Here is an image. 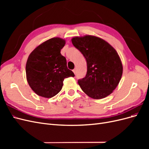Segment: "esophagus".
<instances>
[{"instance_id": "1", "label": "esophagus", "mask_w": 149, "mask_h": 149, "mask_svg": "<svg viewBox=\"0 0 149 149\" xmlns=\"http://www.w3.org/2000/svg\"><path fill=\"white\" fill-rule=\"evenodd\" d=\"M73 73H74V74H76V68H74V69L73 70Z\"/></svg>"}]
</instances>
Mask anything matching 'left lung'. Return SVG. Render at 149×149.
I'll return each mask as SVG.
<instances>
[{
	"label": "left lung",
	"mask_w": 149,
	"mask_h": 149,
	"mask_svg": "<svg viewBox=\"0 0 149 149\" xmlns=\"http://www.w3.org/2000/svg\"><path fill=\"white\" fill-rule=\"evenodd\" d=\"M71 42L87 63L86 75L78 81L83 92L95 100L109 96L118 86L123 71L116 49L104 40L93 35L75 37Z\"/></svg>",
	"instance_id": "obj_1"
}]
</instances>
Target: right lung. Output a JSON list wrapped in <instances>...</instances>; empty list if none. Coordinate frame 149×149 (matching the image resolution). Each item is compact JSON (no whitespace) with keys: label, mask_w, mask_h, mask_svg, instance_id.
Listing matches in <instances>:
<instances>
[{"label":"right lung","mask_w":149,"mask_h":149,"mask_svg":"<svg viewBox=\"0 0 149 149\" xmlns=\"http://www.w3.org/2000/svg\"><path fill=\"white\" fill-rule=\"evenodd\" d=\"M65 45L64 39L52 38L35 48L29 56L26 80L37 95L47 98L55 96L61 90L65 78L74 76L60 53Z\"/></svg>","instance_id":"right-lung-1"}]
</instances>
